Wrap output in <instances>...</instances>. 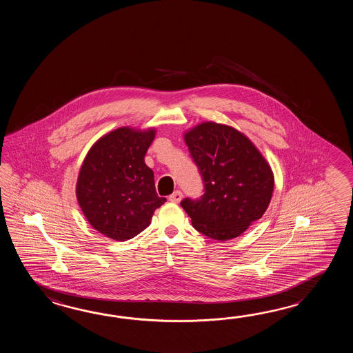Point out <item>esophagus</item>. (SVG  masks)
<instances>
[{
  "label": "esophagus",
  "instance_id": "1",
  "mask_svg": "<svg viewBox=\"0 0 353 353\" xmlns=\"http://www.w3.org/2000/svg\"><path fill=\"white\" fill-rule=\"evenodd\" d=\"M181 198H183V193L180 190H175L173 194L169 196V201L173 203H179L181 201Z\"/></svg>",
  "mask_w": 353,
  "mask_h": 353
}]
</instances>
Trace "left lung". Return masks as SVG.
Instances as JSON below:
<instances>
[{"label":"left lung","mask_w":353,"mask_h":353,"mask_svg":"<svg viewBox=\"0 0 353 353\" xmlns=\"http://www.w3.org/2000/svg\"><path fill=\"white\" fill-rule=\"evenodd\" d=\"M198 166L204 194L180 205L198 232L213 240L240 236L263 217L274 190V174L255 145L236 128L203 122L184 134Z\"/></svg>","instance_id":"8db88e82"}]
</instances>
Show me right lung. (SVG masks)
I'll use <instances>...</instances> for the list:
<instances>
[{"mask_svg":"<svg viewBox=\"0 0 353 353\" xmlns=\"http://www.w3.org/2000/svg\"><path fill=\"white\" fill-rule=\"evenodd\" d=\"M155 130L120 128L102 136L83 161L77 199L93 228L116 241L137 236L166 198L155 190L145 155Z\"/></svg>","mask_w":353,"mask_h":353,"instance_id":"add662e5","label":"right lung"}]
</instances>
